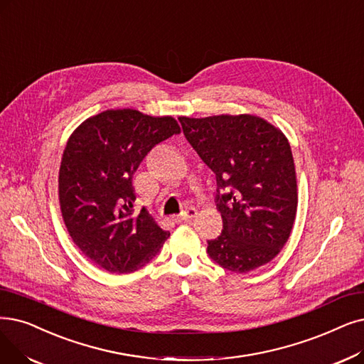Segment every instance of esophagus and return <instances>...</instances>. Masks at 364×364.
<instances>
[{"mask_svg":"<svg viewBox=\"0 0 364 364\" xmlns=\"http://www.w3.org/2000/svg\"><path fill=\"white\" fill-rule=\"evenodd\" d=\"M196 215H198V210L193 208V207H191V208L186 210V213L173 217V220H176V223H186V221L193 220Z\"/></svg>","mask_w":364,"mask_h":364,"instance_id":"obj_1","label":"esophagus"}]
</instances>
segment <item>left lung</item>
I'll list each match as a JSON object with an SVG mask.
<instances>
[{"instance_id": "1", "label": "left lung", "mask_w": 364, "mask_h": 364, "mask_svg": "<svg viewBox=\"0 0 364 364\" xmlns=\"http://www.w3.org/2000/svg\"><path fill=\"white\" fill-rule=\"evenodd\" d=\"M178 119L187 141L217 178L223 230L208 241L210 257L236 274L269 263L286 245L297 210L287 136L256 114Z\"/></svg>"}]
</instances>
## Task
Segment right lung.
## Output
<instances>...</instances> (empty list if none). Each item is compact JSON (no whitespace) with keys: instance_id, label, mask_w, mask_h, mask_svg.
Masks as SVG:
<instances>
[{"instance_id":"1","label":"right lung","mask_w":364,"mask_h":364,"mask_svg":"<svg viewBox=\"0 0 364 364\" xmlns=\"http://www.w3.org/2000/svg\"><path fill=\"white\" fill-rule=\"evenodd\" d=\"M172 116L105 109L77 126L62 154L58 195L73 242L112 274L149 263L169 238L150 213L134 211L132 177L146 154L180 134Z\"/></svg>"}]
</instances>
